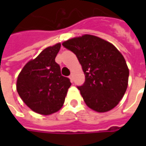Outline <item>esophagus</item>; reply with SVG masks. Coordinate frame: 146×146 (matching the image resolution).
Returning <instances> with one entry per match:
<instances>
[{
	"label": "esophagus",
	"mask_w": 146,
	"mask_h": 146,
	"mask_svg": "<svg viewBox=\"0 0 146 146\" xmlns=\"http://www.w3.org/2000/svg\"><path fill=\"white\" fill-rule=\"evenodd\" d=\"M69 78H70V81L73 82V80H74V75H73V73H71L70 75V76H69Z\"/></svg>",
	"instance_id": "esophagus-1"
}]
</instances>
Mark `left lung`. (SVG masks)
I'll return each instance as SVG.
<instances>
[{
    "mask_svg": "<svg viewBox=\"0 0 146 146\" xmlns=\"http://www.w3.org/2000/svg\"><path fill=\"white\" fill-rule=\"evenodd\" d=\"M75 53L85 75V82L77 86L84 102L98 112L115 107L126 92L129 70L120 52L108 41L84 35L62 44Z\"/></svg>",
    "mask_w": 146,
    "mask_h": 146,
    "instance_id": "1",
    "label": "left lung"
}]
</instances>
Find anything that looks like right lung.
Masks as SVG:
<instances>
[{"label": "right lung", "instance_id": "right-lung-1", "mask_svg": "<svg viewBox=\"0 0 146 146\" xmlns=\"http://www.w3.org/2000/svg\"><path fill=\"white\" fill-rule=\"evenodd\" d=\"M61 44L44 48L24 66L17 80V91L23 102L40 115H51L62 108L70 79L62 76L55 58Z\"/></svg>", "mask_w": 146, "mask_h": 146}]
</instances>
